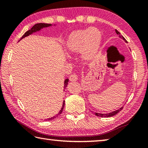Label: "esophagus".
<instances>
[{"mask_svg":"<svg viewBox=\"0 0 148 148\" xmlns=\"http://www.w3.org/2000/svg\"><path fill=\"white\" fill-rule=\"evenodd\" d=\"M69 79L70 81L71 82H74V81H77V76L76 74H72L69 77Z\"/></svg>","mask_w":148,"mask_h":148,"instance_id":"1","label":"esophagus"}]
</instances>
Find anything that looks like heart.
Masks as SVG:
<instances>
[{
	"label": "heart",
	"mask_w": 148,
	"mask_h": 148,
	"mask_svg": "<svg viewBox=\"0 0 148 148\" xmlns=\"http://www.w3.org/2000/svg\"><path fill=\"white\" fill-rule=\"evenodd\" d=\"M101 39V32L95 27L79 29L72 32L69 35L65 47L67 51L71 53L82 51V57L89 59L97 53Z\"/></svg>",
	"instance_id": "heart-1"
}]
</instances>
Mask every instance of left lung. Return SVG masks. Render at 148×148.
<instances>
[{
	"label": "left lung",
	"mask_w": 148,
	"mask_h": 148,
	"mask_svg": "<svg viewBox=\"0 0 148 148\" xmlns=\"http://www.w3.org/2000/svg\"><path fill=\"white\" fill-rule=\"evenodd\" d=\"M116 33L119 35V36L120 37V38H123V39L124 40H125V41L127 42L126 40L125 39L124 37L122 36V35L121 34V33H120V32H119L118 31H117V30H116ZM122 109H123V107H121V108L119 109V110H116V111L111 112V113L104 114H99V113H96V112H95V116H98V117H112V116H115V115H116V114H117L119 111H121V110Z\"/></svg>",
	"instance_id": "1"
}]
</instances>
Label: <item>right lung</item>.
I'll return each instance as SVG.
<instances>
[{
	"label": "right lung",
	"mask_w": 148,
	"mask_h": 148,
	"mask_svg": "<svg viewBox=\"0 0 148 148\" xmlns=\"http://www.w3.org/2000/svg\"><path fill=\"white\" fill-rule=\"evenodd\" d=\"M51 24H47V23H37V24H35L34 25L33 27H32L31 29L29 30V31H27L25 32V34L23 35V36L21 37V39H22L23 38H25V36H29V35L31 34L32 33H33V32H36V31H39V30H40L42 28H44V27H49V26H51ZM68 82H69V79H66L64 80V88H66V87L67 86V84H68ZM64 106V101L63 102V104H62V108H61V110H60V112H59L58 114H57L56 116H53V117H51V118H49V119H46L47 121H50V120L53 119L54 118H56V117H57V116H58L59 115L61 114L62 113V110H63Z\"/></svg>",
	"instance_id": "right-lung-1"
}]
</instances>
